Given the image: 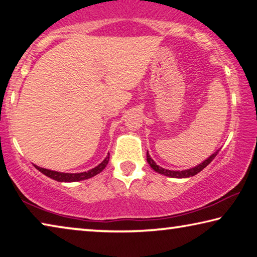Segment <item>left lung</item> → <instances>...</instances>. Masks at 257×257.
I'll list each match as a JSON object with an SVG mask.
<instances>
[{"mask_svg":"<svg viewBox=\"0 0 257 257\" xmlns=\"http://www.w3.org/2000/svg\"><path fill=\"white\" fill-rule=\"evenodd\" d=\"M219 151L220 150H217L214 154L211 155L210 158L204 161L203 163L198 164L197 167L191 168V169H188V170H184V171H171V170H167V169H163V168L159 167V165L156 164L153 160H152V158L149 154V152H147L146 158H147V162H149V164L151 165V168L153 169L154 171L161 173V175H164V176H168V177H171V178H189V177H193L195 175H197V173L201 172L204 168H206L207 165L210 164L213 160H214V158L217 155V153H219Z\"/></svg>","mask_w":257,"mask_h":257,"instance_id":"left-lung-1","label":"left lung"}]
</instances>
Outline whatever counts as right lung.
I'll return each mask as SVG.
<instances>
[{"instance_id":"1","label":"right lung","mask_w":257,"mask_h":257,"mask_svg":"<svg viewBox=\"0 0 257 257\" xmlns=\"http://www.w3.org/2000/svg\"><path fill=\"white\" fill-rule=\"evenodd\" d=\"M108 159H110V154H107V156L104 159L103 162L99 163L97 167H95L94 169H92V170L87 172H80V173H63V172H58V171H52V170H47V169H44V168L37 167V165H35V168H36L38 171H41L43 175L51 178V179H54L56 181H61V182H73V181L89 179V178L98 175V173L103 171L104 168L106 167V164L108 163Z\"/></svg>"}]
</instances>
